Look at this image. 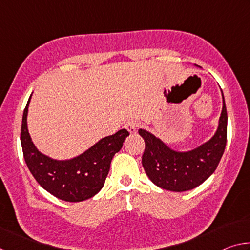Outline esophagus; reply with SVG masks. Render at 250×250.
Instances as JSON below:
<instances>
[{
    "label": "esophagus",
    "mask_w": 250,
    "mask_h": 250,
    "mask_svg": "<svg viewBox=\"0 0 250 250\" xmlns=\"http://www.w3.org/2000/svg\"><path fill=\"white\" fill-rule=\"evenodd\" d=\"M125 128L129 131L130 133H135L137 132V129H138V122L135 120H129L125 122Z\"/></svg>",
    "instance_id": "1"
}]
</instances>
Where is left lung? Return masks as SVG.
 <instances>
[{
	"mask_svg": "<svg viewBox=\"0 0 250 250\" xmlns=\"http://www.w3.org/2000/svg\"><path fill=\"white\" fill-rule=\"evenodd\" d=\"M139 134L146 142L142 166L146 175L156 186L172 192H185L195 188L215 172L225 151L227 111L224 96L216 132L196 149L179 152L172 150L149 131L140 129Z\"/></svg>",
	"mask_w": 250,
	"mask_h": 250,
	"instance_id": "8db88e82",
	"label": "left lung"
}]
</instances>
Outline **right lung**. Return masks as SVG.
<instances>
[{
	"label": "right lung",
	"mask_w": 250,
	"mask_h": 250,
	"mask_svg": "<svg viewBox=\"0 0 250 250\" xmlns=\"http://www.w3.org/2000/svg\"><path fill=\"white\" fill-rule=\"evenodd\" d=\"M31 97L23 113L21 143L32 175L42 188L59 200L82 202L95 196L103 188L113 155L121 150L129 132L121 129L103 138L74 159L54 160L36 149L28 133L27 112Z\"/></svg>",
	"instance_id": "right-lung-1"
}]
</instances>
